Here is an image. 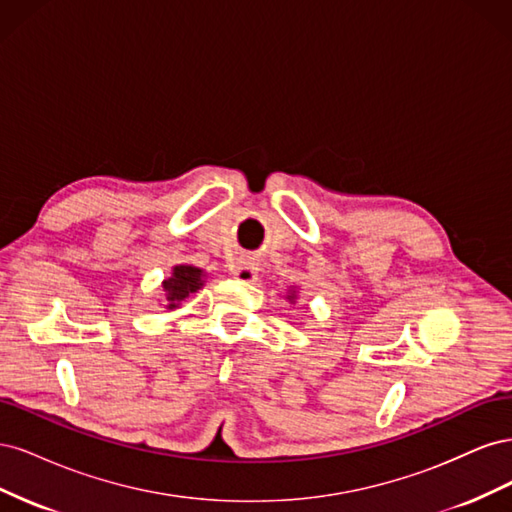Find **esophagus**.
I'll use <instances>...</instances> for the list:
<instances>
[{
    "mask_svg": "<svg viewBox=\"0 0 512 512\" xmlns=\"http://www.w3.org/2000/svg\"><path fill=\"white\" fill-rule=\"evenodd\" d=\"M232 275H235L237 280H241V282H254L256 275H258V265L252 258H241L237 262L235 271H232Z\"/></svg>",
    "mask_w": 512,
    "mask_h": 512,
    "instance_id": "1",
    "label": "esophagus"
}]
</instances>
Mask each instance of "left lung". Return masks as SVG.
Segmentation results:
<instances>
[{
    "mask_svg": "<svg viewBox=\"0 0 512 512\" xmlns=\"http://www.w3.org/2000/svg\"><path fill=\"white\" fill-rule=\"evenodd\" d=\"M290 299H294V297H290Z\"/></svg>",
    "mask_w": 512,
    "mask_h": 512,
    "instance_id": "left-lung-1",
    "label": "left lung"
}]
</instances>
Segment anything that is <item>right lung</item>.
<instances>
[{
	"instance_id": "obj_1",
	"label": "right lung",
	"mask_w": 512,
	"mask_h": 512,
	"mask_svg": "<svg viewBox=\"0 0 512 512\" xmlns=\"http://www.w3.org/2000/svg\"><path fill=\"white\" fill-rule=\"evenodd\" d=\"M200 286H203V271L196 267H188V265L175 267L173 277H168V280L164 282L168 309H175L179 305V301L188 297L190 292H196Z\"/></svg>"
}]
</instances>
